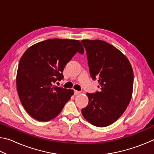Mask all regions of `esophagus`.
<instances>
[{
	"label": "esophagus",
	"mask_w": 154,
	"mask_h": 154,
	"mask_svg": "<svg viewBox=\"0 0 154 154\" xmlns=\"http://www.w3.org/2000/svg\"><path fill=\"white\" fill-rule=\"evenodd\" d=\"M80 93L79 91H77V90H74V94L75 95H78Z\"/></svg>",
	"instance_id": "obj_1"
}]
</instances>
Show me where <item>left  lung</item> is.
<instances>
[{
	"label": "left lung",
	"mask_w": 154,
	"mask_h": 154,
	"mask_svg": "<svg viewBox=\"0 0 154 154\" xmlns=\"http://www.w3.org/2000/svg\"><path fill=\"white\" fill-rule=\"evenodd\" d=\"M86 50L90 73L97 79L100 91L87 93L88 105L82 109L90 124L105 127L119 118L129 105L134 75L130 62L122 52L101 40H82Z\"/></svg>",
	"instance_id": "left-lung-1"
}]
</instances>
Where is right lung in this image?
Wrapping results in <instances>:
<instances>
[{
    "label": "right lung",
    "mask_w": 154,
    "mask_h": 154,
    "mask_svg": "<svg viewBox=\"0 0 154 154\" xmlns=\"http://www.w3.org/2000/svg\"><path fill=\"white\" fill-rule=\"evenodd\" d=\"M83 54L78 40L53 38L30 47L20 59L16 85L21 103L27 113L41 122L60 113L73 90L54 85L64 78V68L75 54Z\"/></svg>",
    "instance_id": "1"
}]
</instances>
